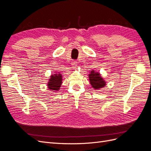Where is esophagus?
Wrapping results in <instances>:
<instances>
[{
  "mask_svg": "<svg viewBox=\"0 0 151 151\" xmlns=\"http://www.w3.org/2000/svg\"><path fill=\"white\" fill-rule=\"evenodd\" d=\"M72 64V67L73 68H75L77 67V62L76 60H73L71 63Z\"/></svg>",
  "mask_w": 151,
  "mask_h": 151,
  "instance_id": "esophagus-1",
  "label": "esophagus"
}]
</instances>
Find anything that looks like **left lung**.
I'll return each mask as SVG.
<instances>
[{
  "label": "left lung",
  "mask_w": 151,
  "mask_h": 151,
  "mask_svg": "<svg viewBox=\"0 0 151 151\" xmlns=\"http://www.w3.org/2000/svg\"><path fill=\"white\" fill-rule=\"evenodd\" d=\"M89 79L92 88L94 89H99L106 86V82L103 79L99 72L91 70L89 74Z\"/></svg>",
  "instance_id": "1"
}]
</instances>
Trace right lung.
Here are the masks:
<instances>
[{
  "mask_svg": "<svg viewBox=\"0 0 151 151\" xmlns=\"http://www.w3.org/2000/svg\"><path fill=\"white\" fill-rule=\"evenodd\" d=\"M62 83V76L60 72L52 74L50 76L48 83H47L48 88L49 89L52 91H58L60 89V86Z\"/></svg>",
  "mask_w": 151,
  "mask_h": 151,
  "instance_id": "obj_1",
  "label": "right lung"
}]
</instances>
